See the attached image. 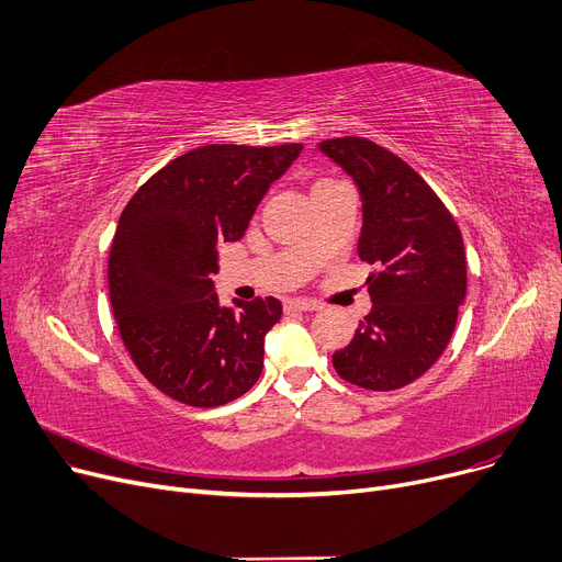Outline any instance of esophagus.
Here are the masks:
<instances>
[{
	"label": "esophagus",
	"instance_id": "esophagus-1",
	"mask_svg": "<svg viewBox=\"0 0 562 562\" xmlns=\"http://www.w3.org/2000/svg\"><path fill=\"white\" fill-rule=\"evenodd\" d=\"M318 310V303L314 301H303V299H293L284 303V312L286 314H296V312H314Z\"/></svg>",
	"mask_w": 562,
	"mask_h": 562
}]
</instances>
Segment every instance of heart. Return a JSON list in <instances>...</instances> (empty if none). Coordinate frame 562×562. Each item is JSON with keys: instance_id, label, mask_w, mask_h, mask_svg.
<instances>
[{"instance_id": "1", "label": "heart", "mask_w": 562, "mask_h": 562, "mask_svg": "<svg viewBox=\"0 0 562 562\" xmlns=\"http://www.w3.org/2000/svg\"><path fill=\"white\" fill-rule=\"evenodd\" d=\"M323 182H326V180H323ZM318 184H321V182H318Z\"/></svg>"}]
</instances>
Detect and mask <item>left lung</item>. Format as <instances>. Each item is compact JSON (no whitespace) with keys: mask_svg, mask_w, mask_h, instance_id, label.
<instances>
[{"mask_svg":"<svg viewBox=\"0 0 562 562\" xmlns=\"http://www.w3.org/2000/svg\"><path fill=\"white\" fill-rule=\"evenodd\" d=\"M318 150L358 184V255L378 263L367 278L373 307L333 356L335 371L364 390H401L439 360L456 330L467 293L460 227L424 177L387 147L344 136Z\"/></svg>","mask_w":562,"mask_h":562,"instance_id":"left-lung-1","label":"left lung"}]
</instances>
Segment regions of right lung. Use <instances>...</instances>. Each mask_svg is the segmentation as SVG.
<instances>
[{
	"label": "right lung",
	"mask_w": 562,
	"mask_h": 562,
	"mask_svg": "<svg viewBox=\"0 0 562 562\" xmlns=\"http://www.w3.org/2000/svg\"><path fill=\"white\" fill-rule=\"evenodd\" d=\"M301 143L202 145L155 172L127 202L109 252V299L138 371L166 396L216 407L244 396L263 367L278 299L221 307L212 276Z\"/></svg>",
	"instance_id": "right-lung-1"
}]
</instances>
